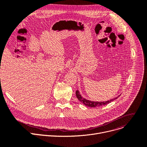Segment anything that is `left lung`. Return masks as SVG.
Wrapping results in <instances>:
<instances>
[{
	"instance_id": "left-lung-1",
	"label": "left lung",
	"mask_w": 147,
	"mask_h": 147,
	"mask_svg": "<svg viewBox=\"0 0 147 147\" xmlns=\"http://www.w3.org/2000/svg\"><path fill=\"white\" fill-rule=\"evenodd\" d=\"M76 97L77 98H78L79 101L82 103L85 106H87V107H100V106H102V105H107L108 104L110 103L111 102H112L113 101H114V100L116 99L117 97L116 98H114L113 99H111L110 100H109V101H103V102H98V101H89V100H88L85 98H84L82 96V95L80 94V92L78 90H77L76 92ZM120 95L119 96H120Z\"/></svg>"
}]
</instances>
